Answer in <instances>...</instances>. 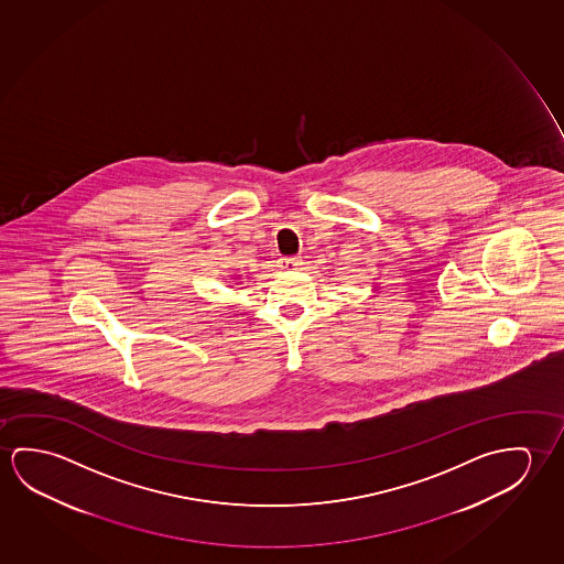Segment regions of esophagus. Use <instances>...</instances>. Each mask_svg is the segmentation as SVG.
<instances>
[{
  "instance_id": "esophagus-1",
  "label": "esophagus",
  "mask_w": 564,
  "mask_h": 564,
  "mask_svg": "<svg viewBox=\"0 0 564 564\" xmlns=\"http://www.w3.org/2000/svg\"><path fill=\"white\" fill-rule=\"evenodd\" d=\"M297 264H300V257H286V259H282V267L286 270L297 269Z\"/></svg>"
}]
</instances>
